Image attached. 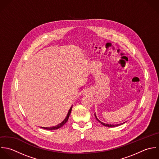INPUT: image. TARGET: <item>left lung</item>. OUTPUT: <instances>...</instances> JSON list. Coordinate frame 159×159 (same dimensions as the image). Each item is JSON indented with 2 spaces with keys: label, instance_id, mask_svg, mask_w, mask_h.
Instances as JSON below:
<instances>
[{
  "label": "left lung",
  "instance_id": "obj_1",
  "mask_svg": "<svg viewBox=\"0 0 159 159\" xmlns=\"http://www.w3.org/2000/svg\"><path fill=\"white\" fill-rule=\"evenodd\" d=\"M95 118H96V120L99 122V123H100L102 125H103V126H108V127H115V126H120L121 125H122V124H123V123H121V124H118V125H108V124H105V123H103V122H101L97 118V116H96V115H95Z\"/></svg>",
  "mask_w": 159,
  "mask_h": 159
}]
</instances>
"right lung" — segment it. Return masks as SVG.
<instances>
[{"instance_id": "obj_1", "label": "right lung", "mask_w": 159, "mask_h": 159, "mask_svg": "<svg viewBox=\"0 0 159 159\" xmlns=\"http://www.w3.org/2000/svg\"><path fill=\"white\" fill-rule=\"evenodd\" d=\"M72 106L70 108L69 110V112L66 117V118L63 121H62L61 123H59V125L55 126H52V127H50V128H44V127H41V128H43V129H48V130H55V129H57L60 128H61L64 125L66 124V123L68 121V119H69V115L70 114V112H71V110H72Z\"/></svg>"}]
</instances>
